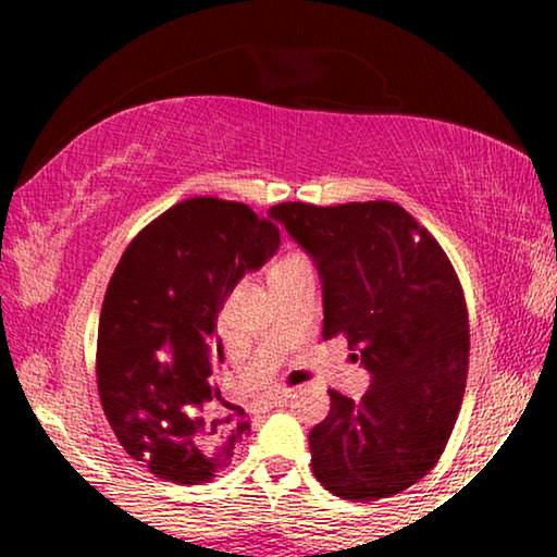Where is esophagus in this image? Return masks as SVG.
<instances>
[{
    "label": "esophagus",
    "mask_w": 557,
    "mask_h": 557,
    "mask_svg": "<svg viewBox=\"0 0 557 557\" xmlns=\"http://www.w3.org/2000/svg\"><path fill=\"white\" fill-rule=\"evenodd\" d=\"M292 398V391H277L272 393L265 398V408H282V405H287Z\"/></svg>",
    "instance_id": "34e87169"
}]
</instances>
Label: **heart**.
Segmentation results:
<instances>
[{"label": "heart", "mask_w": 557, "mask_h": 557, "mask_svg": "<svg viewBox=\"0 0 557 557\" xmlns=\"http://www.w3.org/2000/svg\"><path fill=\"white\" fill-rule=\"evenodd\" d=\"M305 262H309V260H307V256H301V252H287V256H282L275 265H272L270 275H275V272H285V270L297 268V265H305Z\"/></svg>", "instance_id": "b5f03b06"}]
</instances>
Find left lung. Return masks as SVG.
Segmentation results:
<instances>
[{"instance_id":"obj_1","label":"left lung","mask_w":557,"mask_h":557,"mask_svg":"<svg viewBox=\"0 0 557 557\" xmlns=\"http://www.w3.org/2000/svg\"><path fill=\"white\" fill-rule=\"evenodd\" d=\"M270 215L317 262L324 338L346 336L371 371L358 403L329 391L332 408L309 432L317 482L351 502L400 494L437 465L465 398L469 317L457 272L393 201H287Z\"/></svg>"}]
</instances>
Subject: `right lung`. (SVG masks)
Returning a JSON list of instances; mask_svg holds the SVG:
<instances>
[{"instance_id":"right-lung-1","label":"right lung","mask_w":557,"mask_h":557,"mask_svg":"<svg viewBox=\"0 0 557 557\" xmlns=\"http://www.w3.org/2000/svg\"><path fill=\"white\" fill-rule=\"evenodd\" d=\"M280 248V228L240 201L196 196L172 206L122 252L98 324L100 403L120 445L154 476L203 484L231 465L250 422L221 428L215 322L248 270Z\"/></svg>"}]
</instances>
